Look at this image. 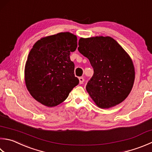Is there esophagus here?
Wrapping results in <instances>:
<instances>
[{
	"mask_svg": "<svg viewBox=\"0 0 152 152\" xmlns=\"http://www.w3.org/2000/svg\"><path fill=\"white\" fill-rule=\"evenodd\" d=\"M84 82V79L82 78V77H80V78H79V82H80V84H83V82Z\"/></svg>",
	"mask_w": 152,
	"mask_h": 152,
	"instance_id": "obj_1",
	"label": "esophagus"
}]
</instances>
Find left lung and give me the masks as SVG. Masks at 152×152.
<instances>
[{"label": "left lung", "instance_id": "left-lung-1", "mask_svg": "<svg viewBox=\"0 0 152 152\" xmlns=\"http://www.w3.org/2000/svg\"><path fill=\"white\" fill-rule=\"evenodd\" d=\"M78 45L79 52L89 59L94 69L86 88L95 104L101 109H109L123 102L135 79L130 55L109 36L81 37Z\"/></svg>", "mask_w": 152, "mask_h": 152}]
</instances>
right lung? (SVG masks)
Masks as SVG:
<instances>
[{
    "label": "right lung",
    "instance_id": "obj_1",
    "mask_svg": "<svg viewBox=\"0 0 152 152\" xmlns=\"http://www.w3.org/2000/svg\"><path fill=\"white\" fill-rule=\"evenodd\" d=\"M77 45V37L70 32L43 37L34 45L25 64L24 80L38 102L49 107L58 105L78 84L70 58Z\"/></svg>",
    "mask_w": 152,
    "mask_h": 152
}]
</instances>
